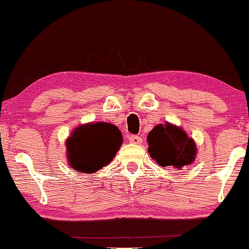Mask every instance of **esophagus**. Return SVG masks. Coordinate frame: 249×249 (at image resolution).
<instances>
[{"label": "esophagus", "mask_w": 249, "mask_h": 249, "mask_svg": "<svg viewBox=\"0 0 249 249\" xmlns=\"http://www.w3.org/2000/svg\"><path fill=\"white\" fill-rule=\"evenodd\" d=\"M129 142L132 143V144H141V143H142V138H141L140 136L131 135L129 136Z\"/></svg>", "instance_id": "1"}]
</instances>
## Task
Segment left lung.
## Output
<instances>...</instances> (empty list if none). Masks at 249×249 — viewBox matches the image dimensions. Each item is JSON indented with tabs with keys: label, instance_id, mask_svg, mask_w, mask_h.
I'll use <instances>...</instances> for the list:
<instances>
[{
	"label": "left lung",
	"instance_id": "obj_1",
	"mask_svg": "<svg viewBox=\"0 0 249 249\" xmlns=\"http://www.w3.org/2000/svg\"><path fill=\"white\" fill-rule=\"evenodd\" d=\"M148 153L162 167H173L181 171L193 163L197 156V145L181 126L166 122L159 124L148 133Z\"/></svg>",
	"mask_w": 249,
	"mask_h": 249
}]
</instances>
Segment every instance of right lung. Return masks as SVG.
I'll use <instances>...</instances> for the list:
<instances>
[{
  "label": "right lung",
  "instance_id": "obj_1",
  "mask_svg": "<svg viewBox=\"0 0 249 249\" xmlns=\"http://www.w3.org/2000/svg\"><path fill=\"white\" fill-rule=\"evenodd\" d=\"M122 143L123 135L116 125L105 122L81 124L65 141L68 163L77 173H95L113 160Z\"/></svg>",
  "mask_w": 249,
  "mask_h": 249
}]
</instances>
